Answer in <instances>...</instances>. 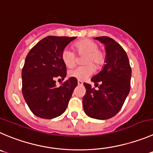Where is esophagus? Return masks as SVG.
Listing matches in <instances>:
<instances>
[{
  "mask_svg": "<svg viewBox=\"0 0 153 153\" xmlns=\"http://www.w3.org/2000/svg\"><path fill=\"white\" fill-rule=\"evenodd\" d=\"M82 84H83V82H82V81L78 80V85H82Z\"/></svg>",
  "mask_w": 153,
  "mask_h": 153,
  "instance_id": "34e87169",
  "label": "esophagus"
}]
</instances>
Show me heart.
<instances>
[{"mask_svg":"<svg viewBox=\"0 0 153 153\" xmlns=\"http://www.w3.org/2000/svg\"><path fill=\"white\" fill-rule=\"evenodd\" d=\"M74 48L79 56H85L83 64L86 65L77 67L70 70L68 76L77 79L78 80H85L94 72V66L99 68L105 64L106 53L98 49L99 46L95 41L90 39H83L74 44ZM62 60L65 66L71 68L76 62V55L70 48L65 47L62 50Z\"/></svg>","mask_w":153,"mask_h":153,"instance_id":"obj_1","label":"heart"}]
</instances>
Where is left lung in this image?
<instances>
[{
  "label": "left lung",
  "mask_w": 153,
  "mask_h": 153,
  "mask_svg": "<svg viewBox=\"0 0 153 153\" xmlns=\"http://www.w3.org/2000/svg\"><path fill=\"white\" fill-rule=\"evenodd\" d=\"M95 39L105 44L106 65L91 78L98 88L83 84L86 92L82 104L84 111L89 117L107 119L116 116L124 104L130 91L131 68L127 53L116 40L106 36Z\"/></svg>",
  "instance_id": "1"
}]
</instances>
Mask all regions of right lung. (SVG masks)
<instances>
[{
	"mask_svg": "<svg viewBox=\"0 0 153 153\" xmlns=\"http://www.w3.org/2000/svg\"><path fill=\"white\" fill-rule=\"evenodd\" d=\"M76 37L48 36L39 41L26 56L22 71V94L30 111L42 119H53L66 110L77 79L71 77L56 86V79L63 80L67 68L62 52Z\"/></svg>",
	"mask_w": 153,
	"mask_h": 153,
	"instance_id": "1",
	"label": "right lung"
}]
</instances>
